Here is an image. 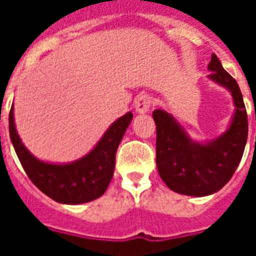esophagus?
Wrapping results in <instances>:
<instances>
[{
	"label": "esophagus",
	"instance_id": "1",
	"mask_svg": "<svg viewBox=\"0 0 256 256\" xmlns=\"http://www.w3.org/2000/svg\"><path fill=\"white\" fill-rule=\"evenodd\" d=\"M152 104V96H148V94H140V96L136 98V102H134V108H136V112H148L150 110Z\"/></svg>",
	"mask_w": 256,
	"mask_h": 256
}]
</instances>
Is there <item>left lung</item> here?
<instances>
[{
    "label": "left lung",
    "instance_id": "left-lung-1",
    "mask_svg": "<svg viewBox=\"0 0 256 256\" xmlns=\"http://www.w3.org/2000/svg\"><path fill=\"white\" fill-rule=\"evenodd\" d=\"M210 80L230 90L235 114L230 128L208 144H198L187 136L180 124L156 108V168L170 190L191 196H206L219 191L234 175L246 148L248 124L246 106L238 84L212 54L208 64Z\"/></svg>",
    "mask_w": 256,
    "mask_h": 256
}]
</instances>
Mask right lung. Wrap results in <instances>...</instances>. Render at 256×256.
Here are the masks:
<instances>
[{"mask_svg": "<svg viewBox=\"0 0 256 256\" xmlns=\"http://www.w3.org/2000/svg\"><path fill=\"white\" fill-rule=\"evenodd\" d=\"M13 116L12 108L9 132L14 150L30 180L44 194L65 204L90 202L104 194L114 174L116 148L132 122V112L116 120L88 156L68 164H46L30 154L18 136Z\"/></svg>", "mask_w": 256, "mask_h": 256, "instance_id": "right-lung-1", "label": "right lung"}]
</instances>
